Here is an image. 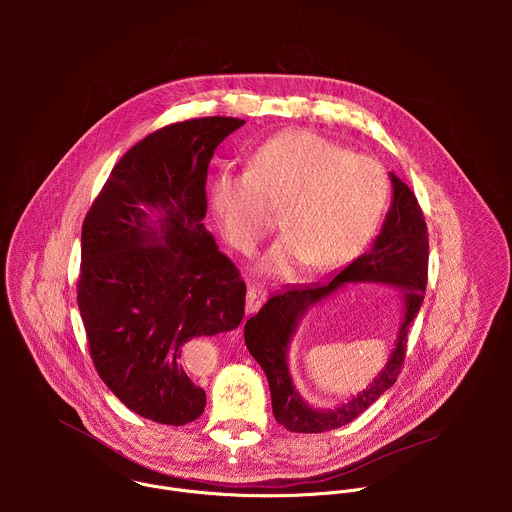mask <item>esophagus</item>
Instances as JSON below:
<instances>
[{
    "label": "esophagus",
    "instance_id": "obj_1",
    "mask_svg": "<svg viewBox=\"0 0 512 512\" xmlns=\"http://www.w3.org/2000/svg\"><path fill=\"white\" fill-rule=\"evenodd\" d=\"M265 296H267L265 289L251 285V287L247 289V314L257 312V310L261 308V304L265 302Z\"/></svg>",
    "mask_w": 512,
    "mask_h": 512
}]
</instances>
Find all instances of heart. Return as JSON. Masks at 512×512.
I'll list each match as a JSON object with an SVG mask.
<instances>
[{
    "label": "heart",
    "mask_w": 512,
    "mask_h": 512,
    "mask_svg": "<svg viewBox=\"0 0 512 512\" xmlns=\"http://www.w3.org/2000/svg\"><path fill=\"white\" fill-rule=\"evenodd\" d=\"M387 194L379 162L308 129L265 139L245 172H218L208 192L218 227L241 253H251L273 227L264 204L283 206L285 235L259 261L269 277H283L300 263L328 271L354 259L377 231Z\"/></svg>",
    "instance_id": "b5f03b06"
}]
</instances>
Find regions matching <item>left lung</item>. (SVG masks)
Here are the masks:
<instances>
[{
  "label": "left lung",
  "instance_id": "1",
  "mask_svg": "<svg viewBox=\"0 0 512 512\" xmlns=\"http://www.w3.org/2000/svg\"><path fill=\"white\" fill-rule=\"evenodd\" d=\"M389 178L393 184V200L373 247L328 281L291 285L277 291L245 324V344L269 381L273 415L277 423L289 431L322 433L350 423L393 387L401 373L407 332L423 304L429 241L415 194L393 172ZM346 282H383L397 286L404 294V320L396 348L374 383L334 410H316L295 391L286 367V352L307 310L333 295Z\"/></svg>",
  "mask_w": 512,
  "mask_h": 512
}]
</instances>
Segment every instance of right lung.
<instances>
[{"instance_id": "right-lung-1", "label": "right lung", "mask_w": 512, "mask_h": 512, "mask_svg": "<svg viewBox=\"0 0 512 512\" xmlns=\"http://www.w3.org/2000/svg\"><path fill=\"white\" fill-rule=\"evenodd\" d=\"M235 117L150 133L115 164L81 235L79 310L103 383L133 413L164 425L202 415L186 367L192 338L235 330L247 287L204 229L206 170Z\"/></svg>"}]
</instances>
